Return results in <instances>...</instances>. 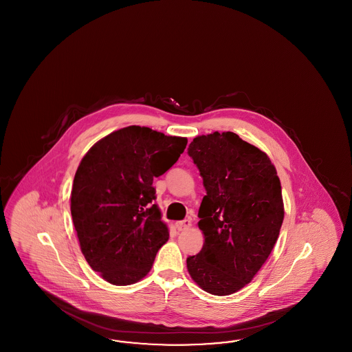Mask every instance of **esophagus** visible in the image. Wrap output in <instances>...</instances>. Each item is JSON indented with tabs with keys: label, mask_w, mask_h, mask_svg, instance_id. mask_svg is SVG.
<instances>
[{
	"label": "esophagus",
	"mask_w": 352,
	"mask_h": 352,
	"mask_svg": "<svg viewBox=\"0 0 352 352\" xmlns=\"http://www.w3.org/2000/svg\"><path fill=\"white\" fill-rule=\"evenodd\" d=\"M191 227V220L190 219H184V220H181V221H177L175 223V228L178 230V231H186V230H188Z\"/></svg>",
	"instance_id": "obj_1"
}]
</instances>
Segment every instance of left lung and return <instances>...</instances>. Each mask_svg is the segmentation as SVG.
<instances>
[{"label": "left lung", "instance_id": "obj_1", "mask_svg": "<svg viewBox=\"0 0 352 352\" xmlns=\"http://www.w3.org/2000/svg\"><path fill=\"white\" fill-rule=\"evenodd\" d=\"M203 178L201 251L187 257L194 283L214 296L250 284L268 260L284 220L281 182L267 153L234 132L201 134L187 149Z\"/></svg>", "mask_w": 352, "mask_h": 352}]
</instances>
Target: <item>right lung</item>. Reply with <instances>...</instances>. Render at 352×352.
Instances as JSON below:
<instances>
[{"label":"right lung","mask_w":352,"mask_h":352,"mask_svg":"<svg viewBox=\"0 0 352 352\" xmlns=\"http://www.w3.org/2000/svg\"><path fill=\"white\" fill-rule=\"evenodd\" d=\"M186 137L131 125L99 140L80 161L71 191V215L80 250L95 272L125 286L151 272L168 240L153 178L184 153Z\"/></svg>","instance_id":"obj_1"}]
</instances>
